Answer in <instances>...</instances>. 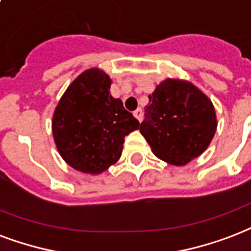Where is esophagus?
Wrapping results in <instances>:
<instances>
[{"label": "esophagus", "instance_id": "esophagus-1", "mask_svg": "<svg viewBox=\"0 0 251 251\" xmlns=\"http://www.w3.org/2000/svg\"><path fill=\"white\" fill-rule=\"evenodd\" d=\"M133 115H135V118L139 120V122H141V120H143V110H141V108H137V110L133 112Z\"/></svg>", "mask_w": 251, "mask_h": 251}]
</instances>
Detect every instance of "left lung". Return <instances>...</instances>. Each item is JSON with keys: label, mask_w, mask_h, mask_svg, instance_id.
Segmentation results:
<instances>
[{"label": "left lung", "mask_w": 251, "mask_h": 251, "mask_svg": "<svg viewBox=\"0 0 251 251\" xmlns=\"http://www.w3.org/2000/svg\"><path fill=\"white\" fill-rule=\"evenodd\" d=\"M216 127L211 100L192 83L169 78L149 95L140 132L158 158L182 166L208 148Z\"/></svg>", "instance_id": "left-lung-1"}]
</instances>
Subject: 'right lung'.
Instances as JSON below:
<instances>
[{
	"instance_id": "right-lung-1",
	"label": "right lung",
	"mask_w": 251,
	"mask_h": 251,
	"mask_svg": "<svg viewBox=\"0 0 251 251\" xmlns=\"http://www.w3.org/2000/svg\"><path fill=\"white\" fill-rule=\"evenodd\" d=\"M111 79L97 68L79 75L53 114L56 147L75 170L99 174L119 160L124 137L140 123L110 94Z\"/></svg>"
}]
</instances>
